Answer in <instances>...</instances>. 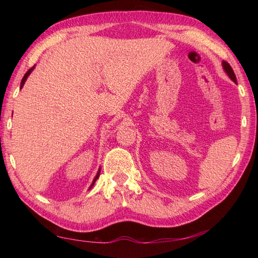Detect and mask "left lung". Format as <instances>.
<instances>
[{
    "label": "left lung",
    "mask_w": 258,
    "mask_h": 258,
    "mask_svg": "<svg viewBox=\"0 0 258 258\" xmlns=\"http://www.w3.org/2000/svg\"><path fill=\"white\" fill-rule=\"evenodd\" d=\"M222 65H223V69H224V71H225L226 72V74L229 76V79H231L234 83H237V81H236V76H235V74H234V71H233V69L231 68V65H229L227 62H225V61H223V63H222Z\"/></svg>",
    "instance_id": "obj_1"
}]
</instances>
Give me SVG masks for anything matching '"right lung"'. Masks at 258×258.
<instances>
[{
    "mask_svg": "<svg viewBox=\"0 0 258 258\" xmlns=\"http://www.w3.org/2000/svg\"><path fill=\"white\" fill-rule=\"evenodd\" d=\"M34 68L35 67H33V68H31L29 71H27V72L25 73V75L23 76V79H22V81H21V89H22V87H23V85H24V83H25V81H26V79L27 78H29V75L31 74V72H32V71L33 70H34ZM100 173H101V168L100 169H98V172H97V174H96V176L94 177V179H93V182H92V184H91V186H90V189L93 187V185H94L95 184V182H96V179L98 178V177H100Z\"/></svg>",
    "mask_w": 258,
    "mask_h": 258,
    "instance_id": "add662e5",
    "label": "right lung"
}]
</instances>
